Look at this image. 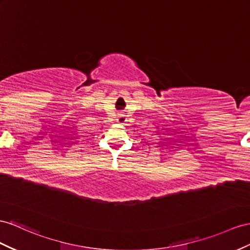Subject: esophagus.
Segmentation results:
<instances>
[{
	"instance_id": "34e87169",
	"label": "esophagus",
	"mask_w": 250,
	"mask_h": 250,
	"mask_svg": "<svg viewBox=\"0 0 250 250\" xmlns=\"http://www.w3.org/2000/svg\"><path fill=\"white\" fill-rule=\"evenodd\" d=\"M125 121V117L124 116V115H119V116L117 117V123L119 124H124Z\"/></svg>"
}]
</instances>
